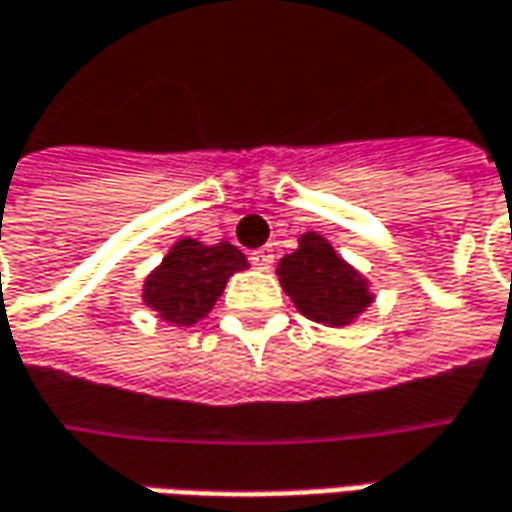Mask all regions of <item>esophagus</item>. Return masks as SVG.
<instances>
[{
	"label": "esophagus",
	"mask_w": 512,
	"mask_h": 512,
	"mask_svg": "<svg viewBox=\"0 0 512 512\" xmlns=\"http://www.w3.org/2000/svg\"><path fill=\"white\" fill-rule=\"evenodd\" d=\"M249 260H252V266H255V269H263V272H266V269H272L274 252L269 249V246H263V249H255V252L249 255Z\"/></svg>",
	"instance_id": "1"
}]
</instances>
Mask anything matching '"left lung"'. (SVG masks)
<instances>
[{"label":"left lung","mask_w":512,"mask_h":512,"mask_svg":"<svg viewBox=\"0 0 512 512\" xmlns=\"http://www.w3.org/2000/svg\"><path fill=\"white\" fill-rule=\"evenodd\" d=\"M277 277L297 311L323 326H351L374 303L368 280L317 232L300 235L297 249L280 257Z\"/></svg>","instance_id":"left-lung-1"}]
</instances>
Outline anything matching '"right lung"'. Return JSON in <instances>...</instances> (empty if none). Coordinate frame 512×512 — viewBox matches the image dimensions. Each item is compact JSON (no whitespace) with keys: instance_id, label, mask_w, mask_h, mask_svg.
<instances>
[{"instance_id":"add662e5","label":"right lung","mask_w":512,"mask_h":512,"mask_svg":"<svg viewBox=\"0 0 512 512\" xmlns=\"http://www.w3.org/2000/svg\"><path fill=\"white\" fill-rule=\"evenodd\" d=\"M243 269H249V260L229 240L206 246L181 238L147 274L141 297L169 326H195L215 309L229 277Z\"/></svg>"}]
</instances>
